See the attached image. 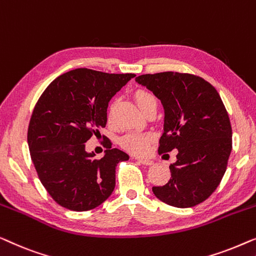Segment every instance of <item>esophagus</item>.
Listing matches in <instances>:
<instances>
[{"instance_id": "esophagus-1", "label": "esophagus", "mask_w": 256, "mask_h": 256, "mask_svg": "<svg viewBox=\"0 0 256 256\" xmlns=\"http://www.w3.org/2000/svg\"><path fill=\"white\" fill-rule=\"evenodd\" d=\"M136 161H138L139 164H145V166L153 164V161H152V160H150V159H144V158H136Z\"/></svg>"}]
</instances>
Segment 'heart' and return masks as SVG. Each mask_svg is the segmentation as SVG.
Listing matches in <instances>:
<instances>
[{"label": "heart", "mask_w": 256, "mask_h": 256, "mask_svg": "<svg viewBox=\"0 0 256 256\" xmlns=\"http://www.w3.org/2000/svg\"><path fill=\"white\" fill-rule=\"evenodd\" d=\"M136 102L138 104L139 109L145 114L150 108L158 106L156 98L153 94L146 90H139L136 92ZM114 103L110 106L109 109V118L112 117ZM153 136L150 133H139V132H131L122 136L120 140V146L128 152L133 154H144L148 150L150 144L152 142Z\"/></svg>", "instance_id": "1"}]
</instances>
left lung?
Instances as JSON below:
<instances>
[{"mask_svg":"<svg viewBox=\"0 0 256 256\" xmlns=\"http://www.w3.org/2000/svg\"><path fill=\"white\" fill-rule=\"evenodd\" d=\"M162 103L164 133L159 154L178 150L172 178L153 194L164 203L192 208L212 195L232 150V128L214 86L192 74L164 72L136 78Z\"/></svg>","mask_w":256,"mask_h":256,"instance_id":"8db88e82","label":"left lung"}]
</instances>
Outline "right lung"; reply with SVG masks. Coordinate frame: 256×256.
<instances>
[{"instance_id":"1","label":"right lung","mask_w":256,"mask_h":256,"mask_svg":"<svg viewBox=\"0 0 256 256\" xmlns=\"http://www.w3.org/2000/svg\"><path fill=\"white\" fill-rule=\"evenodd\" d=\"M134 76L78 68L58 76L39 97L28 148L39 180L61 206L88 211L112 194L117 164L128 156L110 145L102 159H94L84 142L106 128L111 97Z\"/></svg>"}]
</instances>
